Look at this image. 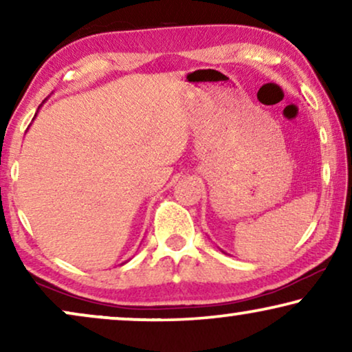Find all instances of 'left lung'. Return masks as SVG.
<instances>
[{
  "label": "left lung",
  "mask_w": 352,
  "mask_h": 352,
  "mask_svg": "<svg viewBox=\"0 0 352 352\" xmlns=\"http://www.w3.org/2000/svg\"><path fill=\"white\" fill-rule=\"evenodd\" d=\"M221 252H223V250H221Z\"/></svg>",
  "instance_id": "left-lung-1"
}]
</instances>
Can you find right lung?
<instances>
[{
    "instance_id": "add662e5",
    "label": "right lung",
    "mask_w": 352,
    "mask_h": 352,
    "mask_svg": "<svg viewBox=\"0 0 352 352\" xmlns=\"http://www.w3.org/2000/svg\"><path fill=\"white\" fill-rule=\"evenodd\" d=\"M43 104H45V102H43ZM43 104H41V105H43ZM41 105H40V107H38V110H40V109H41ZM38 110H36V113H35V117H33V120H35V118H36V115H38Z\"/></svg>"
}]
</instances>
